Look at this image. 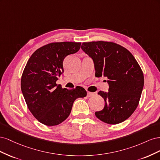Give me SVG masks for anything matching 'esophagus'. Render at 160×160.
<instances>
[{
  "label": "esophagus",
  "mask_w": 160,
  "mask_h": 160,
  "mask_svg": "<svg viewBox=\"0 0 160 160\" xmlns=\"http://www.w3.org/2000/svg\"><path fill=\"white\" fill-rule=\"evenodd\" d=\"M95 94L93 93H92V92H89V91H88V94H87V96L88 97V98H90V97H92V96H93Z\"/></svg>",
  "instance_id": "obj_1"
}]
</instances>
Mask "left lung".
Segmentation results:
<instances>
[{"mask_svg": "<svg viewBox=\"0 0 160 160\" xmlns=\"http://www.w3.org/2000/svg\"><path fill=\"white\" fill-rule=\"evenodd\" d=\"M81 49L93 59L95 76L108 79V92L98 93L105 107L96 111V117L108 124L124 122L136 109L141 98L144 84L141 67L132 53L115 42H83Z\"/></svg>", "mask_w": 160, "mask_h": 160, "instance_id": "obj_1", "label": "left lung"}]
</instances>
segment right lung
Here are the masks:
<instances>
[{
    "mask_svg": "<svg viewBox=\"0 0 160 160\" xmlns=\"http://www.w3.org/2000/svg\"><path fill=\"white\" fill-rule=\"evenodd\" d=\"M81 42H51L40 47L27 61L21 77V91L27 107L38 122L54 126L69 117L74 101L87 91L77 86L72 89L57 86L63 72L65 58L80 49Z\"/></svg>",
    "mask_w": 160,
    "mask_h": 160,
    "instance_id": "right-lung-1",
    "label": "right lung"
}]
</instances>
